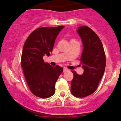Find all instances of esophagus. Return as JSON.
Masks as SVG:
<instances>
[{
    "label": "esophagus",
    "instance_id": "esophagus-1",
    "mask_svg": "<svg viewBox=\"0 0 121 121\" xmlns=\"http://www.w3.org/2000/svg\"><path fill=\"white\" fill-rule=\"evenodd\" d=\"M68 71V69H67V68H64V70H63V71H64V73L67 72V71Z\"/></svg>",
    "mask_w": 121,
    "mask_h": 121
}]
</instances>
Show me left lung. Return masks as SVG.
<instances>
[{"label":"left lung","instance_id":"obj_1","mask_svg":"<svg viewBox=\"0 0 121 121\" xmlns=\"http://www.w3.org/2000/svg\"><path fill=\"white\" fill-rule=\"evenodd\" d=\"M83 45L81 60L84 73L82 75L73 71L71 91L73 96L84 98L93 93L104 75L106 64L103 45L98 35L86 26L78 28Z\"/></svg>","mask_w":121,"mask_h":121}]
</instances>
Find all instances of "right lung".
Wrapping results in <instances>:
<instances>
[{
    "label": "right lung",
    "mask_w": 121,
    "mask_h": 121,
    "mask_svg": "<svg viewBox=\"0 0 121 121\" xmlns=\"http://www.w3.org/2000/svg\"><path fill=\"white\" fill-rule=\"evenodd\" d=\"M64 26L37 28L28 37L23 45L21 66L28 85L33 94L48 98L55 91V84L63 71L59 65L45 63L43 57L49 56L55 40Z\"/></svg>",
    "instance_id": "add662e5"
}]
</instances>
